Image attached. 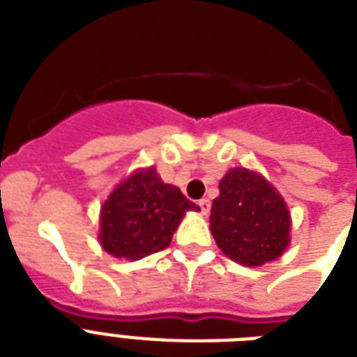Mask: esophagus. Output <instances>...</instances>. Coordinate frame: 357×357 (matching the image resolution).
<instances>
[{
  "instance_id": "1",
  "label": "esophagus",
  "mask_w": 357,
  "mask_h": 357,
  "mask_svg": "<svg viewBox=\"0 0 357 357\" xmlns=\"http://www.w3.org/2000/svg\"><path fill=\"white\" fill-rule=\"evenodd\" d=\"M198 206H200L202 213H204V215H207V213H209V209H211V200H209V198H202V200L198 202Z\"/></svg>"
}]
</instances>
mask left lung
I'll return each mask as SVG.
<instances>
[{"label":"left lung","instance_id":"1","mask_svg":"<svg viewBox=\"0 0 357 357\" xmlns=\"http://www.w3.org/2000/svg\"><path fill=\"white\" fill-rule=\"evenodd\" d=\"M213 200L211 234L218 248L241 265L274 261L289 244V211L276 189L259 174L234 168Z\"/></svg>","mask_w":357,"mask_h":357}]
</instances>
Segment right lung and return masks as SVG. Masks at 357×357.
Masks as SVG:
<instances>
[{
    "instance_id": "right-lung-1",
    "label": "right lung",
    "mask_w": 357,
    "mask_h": 357,
    "mask_svg": "<svg viewBox=\"0 0 357 357\" xmlns=\"http://www.w3.org/2000/svg\"><path fill=\"white\" fill-rule=\"evenodd\" d=\"M189 209L200 207L165 183L155 168L139 170L111 192L102 207V246L114 257L140 259L161 252Z\"/></svg>"
}]
</instances>
